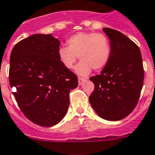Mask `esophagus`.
<instances>
[{
  "instance_id": "esophagus-1",
  "label": "esophagus",
  "mask_w": 155,
  "mask_h": 155,
  "mask_svg": "<svg viewBox=\"0 0 155 155\" xmlns=\"http://www.w3.org/2000/svg\"><path fill=\"white\" fill-rule=\"evenodd\" d=\"M84 81H85V79H84V78L79 77V79H78V83H79V85H81Z\"/></svg>"
}]
</instances>
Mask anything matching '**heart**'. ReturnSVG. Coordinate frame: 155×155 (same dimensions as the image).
I'll use <instances>...</instances> for the list:
<instances>
[{"label": "heart", "mask_w": 155, "mask_h": 155, "mask_svg": "<svg viewBox=\"0 0 155 155\" xmlns=\"http://www.w3.org/2000/svg\"><path fill=\"white\" fill-rule=\"evenodd\" d=\"M66 44L67 47L58 49V59L65 68L71 70L79 57L81 61L75 67V72L80 75L89 74L92 69L100 71L110 59L111 45L103 34L77 33L67 38Z\"/></svg>", "instance_id": "obj_1"}]
</instances>
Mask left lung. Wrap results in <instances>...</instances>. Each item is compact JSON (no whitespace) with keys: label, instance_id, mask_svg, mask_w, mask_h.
Wrapping results in <instances>:
<instances>
[{"label":"left lung","instance_id":"1","mask_svg":"<svg viewBox=\"0 0 155 155\" xmlns=\"http://www.w3.org/2000/svg\"><path fill=\"white\" fill-rule=\"evenodd\" d=\"M103 30L110 40L111 56L100 74L89 79L94 90L89 99L100 117L119 121L138 103L144 81L141 53L138 46L121 32L109 28Z\"/></svg>","mask_w":155,"mask_h":155}]
</instances>
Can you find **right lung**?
<instances>
[{"label":"right lung","instance_id":"add662e5","mask_svg":"<svg viewBox=\"0 0 155 155\" xmlns=\"http://www.w3.org/2000/svg\"><path fill=\"white\" fill-rule=\"evenodd\" d=\"M60 41L51 34H34L14 47L9 79L19 108L31 121L52 127L66 116L69 94L78 86L77 76L57 57Z\"/></svg>","mask_w":155,"mask_h":155}]
</instances>
